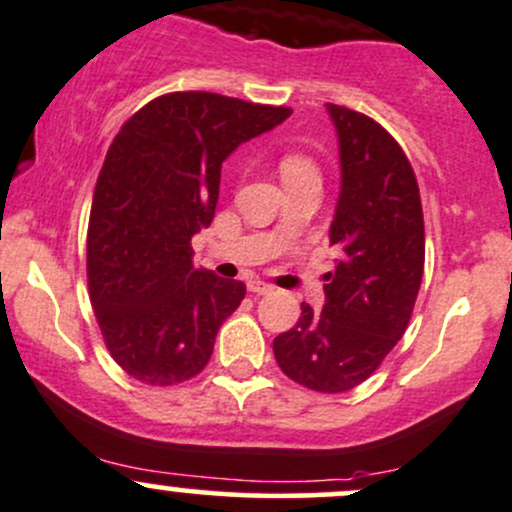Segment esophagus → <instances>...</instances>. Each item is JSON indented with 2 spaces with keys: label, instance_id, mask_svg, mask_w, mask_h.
Returning a JSON list of instances; mask_svg holds the SVG:
<instances>
[{
  "label": "esophagus",
  "instance_id": "obj_1",
  "mask_svg": "<svg viewBox=\"0 0 512 512\" xmlns=\"http://www.w3.org/2000/svg\"><path fill=\"white\" fill-rule=\"evenodd\" d=\"M247 289L252 291V294H257V296H265V294H272V284H265V282H250L247 284Z\"/></svg>",
  "mask_w": 512,
  "mask_h": 512
}]
</instances>
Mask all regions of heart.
<instances>
[{
  "label": "heart",
  "mask_w": 512,
  "mask_h": 512,
  "mask_svg": "<svg viewBox=\"0 0 512 512\" xmlns=\"http://www.w3.org/2000/svg\"><path fill=\"white\" fill-rule=\"evenodd\" d=\"M279 170H282V177H289V174L316 172V165L303 155H284L282 162H279Z\"/></svg>",
  "instance_id": "1"
}]
</instances>
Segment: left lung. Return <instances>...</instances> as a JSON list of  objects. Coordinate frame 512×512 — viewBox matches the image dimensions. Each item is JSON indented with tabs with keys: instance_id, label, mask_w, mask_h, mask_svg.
<instances>
[{
	"instance_id": "left-lung-1",
	"label": "left lung",
	"mask_w": 512,
	"mask_h": 512,
	"mask_svg": "<svg viewBox=\"0 0 512 512\" xmlns=\"http://www.w3.org/2000/svg\"><path fill=\"white\" fill-rule=\"evenodd\" d=\"M340 145V196L323 311L274 338V357L296 384L320 393L355 389L403 338L425 265L418 182L401 145L359 111L325 104Z\"/></svg>"
}]
</instances>
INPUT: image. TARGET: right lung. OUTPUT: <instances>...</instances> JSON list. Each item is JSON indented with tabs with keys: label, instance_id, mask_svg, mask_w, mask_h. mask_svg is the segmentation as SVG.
Segmentation results:
<instances>
[{
	"label": "right lung",
	"instance_id": "1",
	"mask_svg": "<svg viewBox=\"0 0 512 512\" xmlns=\"http://www.w3.org/2000/svg\"><path fill=\"white\" fill-rule=\"evenodd\" d=\"M289 116L286 106L172 92L111 143L89 213L87 282L106 347L133 379L172 386L209 364L245 284L196 269L192 238L211 226L226 157Z\"/></svg>",
	"mask_w": 512,
	"mask_h": 512
}]
</instances>
